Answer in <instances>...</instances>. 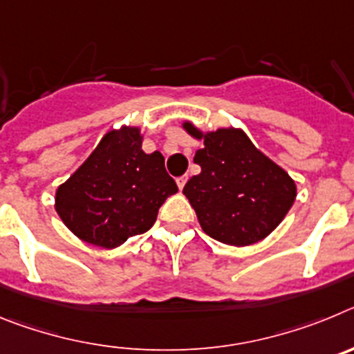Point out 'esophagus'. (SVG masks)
<instances>
[{
	"label": "esophagus",
	"mask_w": 354,
	"mask_h": 354,
	"mask_svg": "<svg viewBox=\"0 0 354 354\" xmlns=\"http://www.w3.org/2000/svg\"><path fill=\"white\" fill-rule=\"evenodd\" d=\"M186 183H187V175H183V177H179V179H177V186H179V189H183V187L186 186Z\"/></svg>",
	"instance_id": "obj_1"
}]
</instances>
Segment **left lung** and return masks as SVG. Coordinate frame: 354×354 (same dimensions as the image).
Listing matches in <instances>:
<instances>
[{
  "label": "left lung",
  "mask_w": 354,
  "mask_h": 354,
  "mask_svg": "<svg viewBox=\"0 0 354 354\" xmlns=\"http://www.w3.org/2000/svg\"><path fill=\"white\" fill-rule=\"evenodd\" d=\"M184 129L204 138L193 161L202 171L184 186L204 232L232 246H248L270 236L296 198V184L286 170L255 149L243 131L202 134L189 122Z\"/></svg>",
  "instance_id": "8db88e82"
}]
</instances>
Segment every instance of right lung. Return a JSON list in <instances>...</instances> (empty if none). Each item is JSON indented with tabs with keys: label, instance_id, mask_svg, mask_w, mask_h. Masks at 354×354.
Listing matches in <instances>:
<instances>
[{
	"label": "right lung",
	"instance_id": "1",
	"mask_svg": "<svg viewBox=\"0 0 354 354\" xmlns=\"http://www.w3.org/2000/svg\"><path fill=\"white\" fill-rule=\"evenodd\" d=\"M179 192L161 152L145 154L136 127L111 131L56 192V212L80 239L117 248L147 232Z\"/></svg>",
	"mask_w": 354,
	"mask_h": 354
}]
</instances>
